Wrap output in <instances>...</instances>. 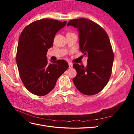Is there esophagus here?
Returning a JSON list of instances; mask_svg holds the SVG:
<instances>
[{"label": "esophagus", "instance_id": "34e87169", "mask_svg": "<svg viewBox=\"0 0 134 134\" xmlns=\"http://www.w3.org/2000/svg\"><path fill=\"white\" fill-rule=\"evenodd\" d=\"M72 67V64L71 63H69V68H71Z\"/></svg>", "mask_w": 134, "mask_h": 134}]
</instances>
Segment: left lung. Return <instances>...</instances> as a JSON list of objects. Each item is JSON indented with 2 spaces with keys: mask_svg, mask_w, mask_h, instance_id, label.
I'll list each match as a JSON object with an SVG mask.
<instances>
[{
  "mask_svg": "<svg viewBox=\"0 0 134 134\" xmlns=\"http://www.w3.org/2000/svg\"><path fill=\"white\" fill-rule=\"evenodd\" d=\"M67 26L78 28L79 49L83 56L88 58L86 68L73 64L77 74L72 81L83 94H97L106 86L111 75L114 54L108 36L102 27L86 18L70 20Z\"/></svg>",
  "mask_w": 134,
  "mask_h": 134,
  "instance_id": "obj_1",
  "label": "left lung"
}]
</instances>
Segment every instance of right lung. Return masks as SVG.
<instances>
[{"instance_id":"1","label":"right lung","mask_w":134,"mask_h":134,"mask_svg":"<svg viewBox=\"0 0 134 134\" xmlns=\"http://www.w3.org/2000/svg\"><path fill=\"white\" fill-rule=\"evenodd\" d=\"M66 24V21L40 19L27 26L20 35L16 62L22 82L32 94L38 96L48 94L69 67L64 60L51 61L48 64L46 57L56 34Z\"/></svg>"}]
</instances>
